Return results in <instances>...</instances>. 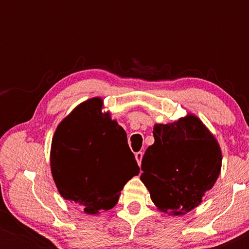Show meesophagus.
I'll return each mask as SVG.
<instances>
[{"label": "esophagus", "mask_w": 249, "mask_h": 249, "mask_svg": "<svg viewBox=\"0 0 249 249\" xmlns=\"http://www.w3.org/2000/svg\"><path fill=\"white\" fill-rule=\"evenodd\" d=\"M135 158H136V160H137L138 165H141L142 164V152H137V153H136Z\"/></svg>", "instance_id": "esophagus-1"}]
</instances>
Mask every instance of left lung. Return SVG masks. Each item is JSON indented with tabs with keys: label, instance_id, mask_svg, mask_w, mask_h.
<instances>
[{
	"label": "left lung",
	"instance_id": "left-lung-1",
	"mask_svg": "<svg viewBox=\"0 0 249 249\" xmlns=\"http://www.w3.org/2000/svg\"><path fill=\"white\" fill-rule=\"evenodd\" d=\"M154 144L142 160L141 180L162 212L182 215L202 203L221 171L215 137L193 114L173 124H156Z\"/></svg>",
	"mask_w": 249,
	"mask_h": 249
}]
</instances>
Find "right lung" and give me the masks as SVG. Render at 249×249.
Returning a JSON list of instances; mask_svg holds the SVG:
<instances>
[{"instance_id": "right-lung-1", "label": "right lung", "mask_w": 249, "mask_h": 249, "mask_svg": "<svg viewBox=\"0 0 249 249\" xmlns=\"http://www.w3.org/2000/svg\"><path fill=\"white\" fill-rule=\"evenodd\" d=\"M103 100L89 98L57 125L51 146V171L60 195L87 214L111 210L124 186L139 173L127 134Z\"/></svg>"}]
</instances>
